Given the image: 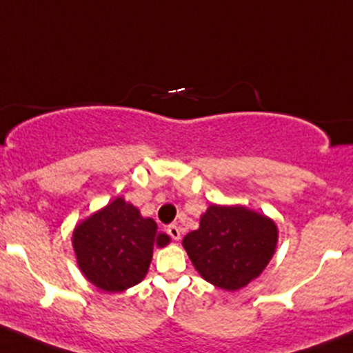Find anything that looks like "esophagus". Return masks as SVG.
<instances>
[{"instance_id": "34e87169", "label": "esophagus", "mask_w": 353, "mask_h": 353, "mask_svg": "<svg viewBox=\"0 0 353 353\" xmlns=\"http://www.w3.org/2000/svg\"><path fill=\"white\" fill-rule=\"evenodd\" d=\"M165 232H167V235H169L172 240H176V242H179L181 240V230L177 225H169L165 228Z\"/></svg>"}]
</instances>
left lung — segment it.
I'll use <instances>...</instances> for the list:
<instances>
[{
	"mask_svg": "<svg viewBox=\"0 0 353 353\" xmlns=\"http://www.w3.org/2000/svg\"><path fill=\"white\" fill-rule=\"evenodd\" d=\"M277 243L274 221L243 206L211 205L199 228L184 236L192 265L216 288L236 291L269 264Z\"/></svg>",
	"mask_w": 353,
	"mask_h": 353,
	"instance_id": "obj_1",
	"label": "left lung"
}]
</instances>
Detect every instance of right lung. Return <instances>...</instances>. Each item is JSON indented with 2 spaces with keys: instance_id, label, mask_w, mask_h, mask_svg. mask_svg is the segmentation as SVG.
<instances>
[{
  "instance_id": "add662e5",
  "label": "right lung",
  "mask_w": 353,
  "mask_h": 353,
  "mask_svg": "<svg viewBox=\"0 0 353 353\" xmlns=\"http://www.w3.org/2000/svg\"><path fill=\"white\" fill-rule=\"evenodd\" d=\"M169 236L159 233L152 218H142L135 206L117 198L74 230L77 264L89 283L108 292H120L145 277L155 245Z\"/></svg>"
}]
</instances>
